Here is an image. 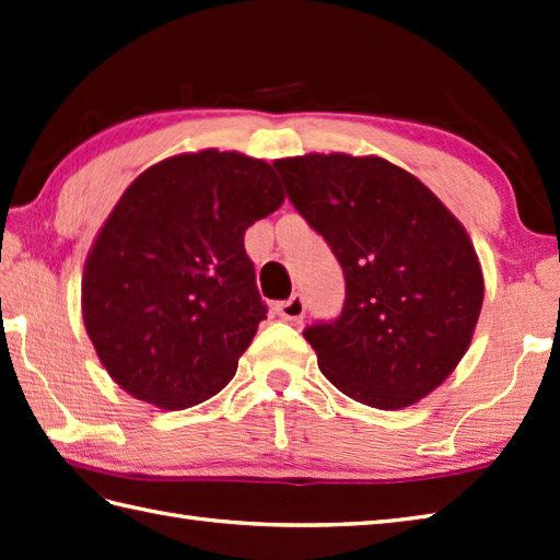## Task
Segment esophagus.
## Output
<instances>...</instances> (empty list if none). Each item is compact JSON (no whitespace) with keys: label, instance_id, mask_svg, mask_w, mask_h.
<instances>
[{"label":"esophagus","instance_id":"obj_1","mask_svg":"<svg viewBox=\"0 0 560 560\" xmlns=\"http://www.w3.org/2000/svg\"><path fill=\"white\" fill-rule=\"evenodd\" d=\"M277 315L285 322H301L305 315V298L301 293H293L289 301H279Z\"/></svg>","mask_w":560,"mask_h":560}]
</instances>
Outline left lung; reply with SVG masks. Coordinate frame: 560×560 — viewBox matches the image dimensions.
<instances>
[{
    "label": "left lung",
    "mask_w": 560,
    "mask_h": 560,
    "mask_svg": "<svg viewBox=\"0 0 560 560\" xmlns=\"http://www.w3.org/2000/svg\"><path fill=\"white\" fill-rule=\"evenodd\" d=\"M275 168L343 269L341 315L303 331L322 374L380 410L434 392L470 346L485 298L460 221L382 158L305 154Z\"/></svg>",
    "instance_id": "left-lung-1"
}]
</instances>
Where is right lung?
Instances as JSON below:
<instances>
[{
  "label": "right lung",
  "instance_id": "1",
  "mask_svg": "<svg viewBox=\"0 0 560 560\" xmlns=\"http://www.w3.org/2000/svg\"><path fill=\"white\" fill-rule=\"evenodd\" d=\"M281 202L275 168L238 152L178 154L128 186L83 275L85 329L116 384L180 410L233 380L267 317L243 236Z\"/></svg>",
  "mask_w": 560,
  "mask_h": 560
}]
</instances>
